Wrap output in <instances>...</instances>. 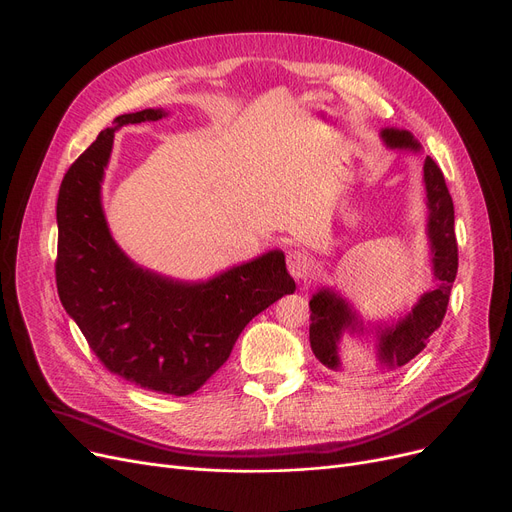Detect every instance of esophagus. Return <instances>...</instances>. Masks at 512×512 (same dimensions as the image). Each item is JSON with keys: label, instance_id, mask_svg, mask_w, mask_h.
<instances>
[{"label": "esophagus", "instance_id": "esophagus-1", "mask_svg": "<svg viewBox=\"0 0 512 512\" xmlns=\"http://www.w3.org/2000/svg\"><path fill=\"white\" fill-rule=\"evenodd\" d=\"M286 265H288V272L294 280H303L311 270L309 257L303 251H297V249L286 253Z\"/></svg>", "mask_w": 512, "mask_h": 512}]
</instances>
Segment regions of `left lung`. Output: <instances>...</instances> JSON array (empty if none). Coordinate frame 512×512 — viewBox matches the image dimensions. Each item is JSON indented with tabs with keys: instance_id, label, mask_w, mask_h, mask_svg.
<instances>
[{
	"instance_id": "1",
	"label": "left lung",
	"mask_w": 512,
	"mask_h": 512,
	"mask_svg": "<svg viewBox=\"0 0 512 512\" xmlns=\"http://www.w3.org/2000/svg\"><path fill=\"white\" fill-rule=\"evenodd\" d=\"M382 139L390 149L419 151V143L409 130L384 128ZM423 182L429 207L427 236L432 242V263L438 284L434 290L425 292L411 313L402 317L396 326H388L384 330L378 328V353L386 367L407 365L423 351L429 336L442 324L452 282L456 278V270H459V245H456L454 236V205L444 174L432 157H425L423 161ZM309 309L311 351L326 367L338 369V342L342 332H357V328L363 332V321H359L351 305L330 288H321L317 294H313Z\"/></svg>"
}]
</instances>
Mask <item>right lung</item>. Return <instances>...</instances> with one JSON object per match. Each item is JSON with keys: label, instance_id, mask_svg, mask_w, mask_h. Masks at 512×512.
Masks as SVG:
<instances>
[{"label": "right lung", "instance_id": "obj_1", "mask_svg": "<svg viewBox=\"0 0 512 512\" xmlns=\"http://www.w3.org/2000/svg\"><path fill=\"white\" fill-rule=\"evenodd\" d=\"M164 110L114 120L153 122ZM116 128H105L68 168L58 195L56 282L66 313L105 369L151 392H197L230 357L249 321L294 292L282 251L188 284L134 265L101 209V180Z\"/></svg>", "mask_w": 512, "mask_h": 512}]
</instances>
